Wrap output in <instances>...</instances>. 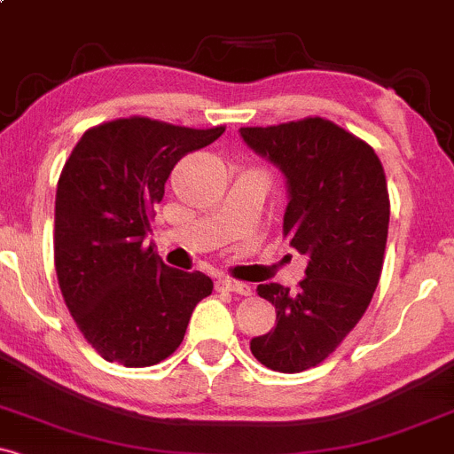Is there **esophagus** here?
<instances>
[{
	"label": "esophagus",
	"instance_id": "obj_1",
	"mask_svg": "<svg viewBox=\"0 0 454 454\" xmlns=\"http://www.w3.org/2000/svg\"><path fill=\"white\" fill-rule=\"evenodd\" d=\"M219 287L232 291V294H239V295H250L252 289L250 285L239 283V280H232V278H219Z\"/></svg>",
	"mask_w": 454,
	"mask_h": 454
}]
</instances>
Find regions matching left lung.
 Masks as SVG:
<instances>
[{"label":"left lung","instance_id":"1","mask_svg":"<svg viewBox=\"0 0 454 454\" xmlns=\"http://www.w3.org/2000/svg\"><path fill=\"white\" fill-rule=\"evenodd\" d=\"M239 135L283 171V235L307 256L295 291L256 287L276 307V326L254 337L250 350L270 370L295 374L335 352L374 295L389 228L385 171L365 141L322 117L241 128Z\"/></svg>","mask_w":454,"mask_h":454}]
</instances>
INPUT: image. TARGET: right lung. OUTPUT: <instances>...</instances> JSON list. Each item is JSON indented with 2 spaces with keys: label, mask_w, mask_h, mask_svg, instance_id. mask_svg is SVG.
Instances as JSON below:
<instances>
[{
  "label": "right lung",
  "mask_w": 454,
  "mask_h": 454,
  "mask_svg": "<svg viewBox=\"0 0 454 454\" xmlns=\"http://www.w3.org/2000/svg\"><path fill=\"white\" fill-rule=\"evenodd\" d=\"M222 135L223 126L114 119L84 132L63 167L56 274L84 340L111 364H160L183 343L195 304L211 295L207 274L165 265L145 239L174 165Z\"/></svg>",
  "instance_id": "add662e5"
}]
</instances>
